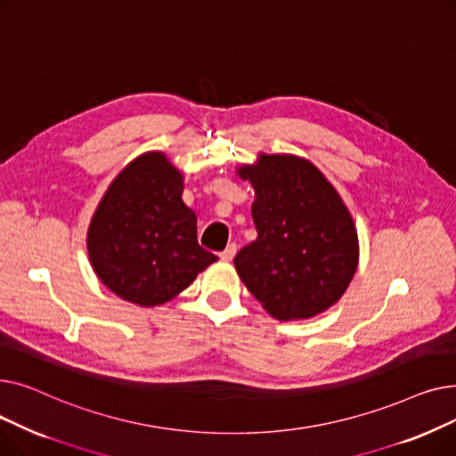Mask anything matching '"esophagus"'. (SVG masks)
<instances>
[{
	"instance_id": "34e87169",
	"label": "esophagus",
	"mask_w": 456,
	"mask_h": 456,
	"mask_svg": "<svg viewBox=\"0 0 456 456\" xmlns=\"http://www.w3.org/2000/svg\"><path fill=\"white\" fill-rule=\"evenodd\" d=\"M234 255H236V244H229L222 253H220V258L222 260H232L234 258Z\"/></svg>"
}]
</instances>
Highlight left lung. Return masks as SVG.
Returning <instances> with one entry per match:
<instances>
[{"label":"left lung","instance_id":"1","mask_svg":"<svg viewBox=\"0 0 456 456\" xmlns=\"http://www.w3.org/2000/svg\"><path fill=\"white\" fill-rule=\"evenodd\" d=\"M238 175L255 188L258 232L234 256L238 275L277 320L323 313L344 296L358 265L356 229L338 191L294 155H260Z\"/></svg>","mask_w":456,"mask_h":456}]
</instances>
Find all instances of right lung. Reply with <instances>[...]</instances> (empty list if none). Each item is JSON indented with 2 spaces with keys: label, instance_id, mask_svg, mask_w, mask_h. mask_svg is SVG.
I'll use <instances>...</instances> for the list:
<instances>
[{
  "label": "right lung",
  "instance_id": "right-lung-1",
  "mask_svg": "<svg viewBox=\"0 0 456 456\" xmlns=\"http://www.w3.org/2000/svg\"><path fill=\"white\" fill-rule=\"evenodd\" d=\"M181 196L183 174L160 151L140 155L110 183L86 248L95 275L118 297L162 305L218 260L198 244V218Z\"/></svg>",
  "mask_w": 456,
  "mask_h": 456
}]
</instances>
